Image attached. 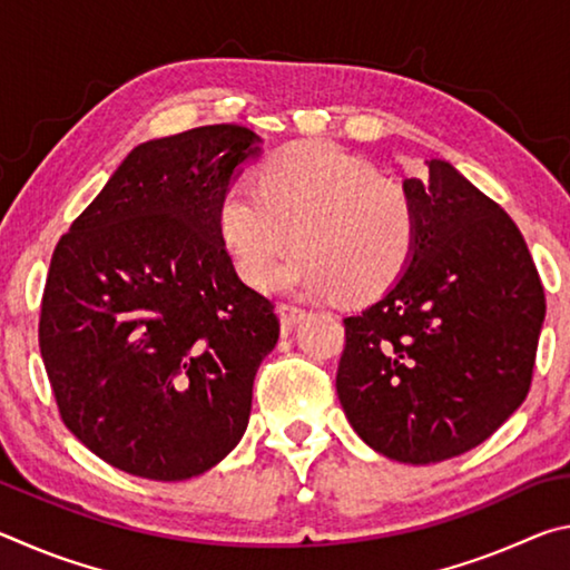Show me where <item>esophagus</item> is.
Wrapping results in <instances>:
<instances>
[{
    "mask_svg": "<svg viewBox=\"0 0 570 570\" xmlns=\"http://www.w3.org/2000/svg\"><path fill=\"white\" fill-rule=\"evenodd\" d=\"M304 308L302 306H294V304H278V320H282L284 332L294 330V326L304 320Z\"/></svg>",
    "mask_w": 570,
    "mask_h": 570,
    "instance_id": "1",
    "label": "esophagus"
}]
</instances>
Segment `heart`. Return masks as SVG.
<instances>
[{
	"mask_svg": "<svg viewBox=\"0 0 570 570\" xmlns=\"http://www.w3.org/2000/svg\"><path fill=\"white\" fill-rule=\"evenodd\" d=\"M218 228L244 282L298 294L366 298L407 266L417 218L397 183L334 142L304 140L274 153L250 180L228 183L218 200Z\"/></svg>",
	"mask_w": 570,
	"mask_h": 570,
	"instance_id": "1",
	"label": "heart"
}]
</instances>
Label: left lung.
Listing matches in <instances>:
<instances>
[{"instance_id": "obj_1", "label": "left lung", "mask_w": 570, "mask_h": 570, "mask_svg": "<svg viewBox=\"0 0 570 570\" xmlns=\"http://www.w3.org/2000/svg\"><path fill=\"white\" fill-rule=\"evenodd\" d=\"M404 180L417 236L380 302L344 320L336 394L384 458L430 465L478 448L528 397L546 294L503 208L445 160Z\"/></svg>"}]
</instances>
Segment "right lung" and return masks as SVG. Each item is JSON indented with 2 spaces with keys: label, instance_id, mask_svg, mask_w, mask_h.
Returning <instances> with one entry per match:
<instances>
[{
  "label": "right lung",
  "instance_id": "1",
  "mask_svg": "<svg viewBox=\"0 0 570 570\" xmlns=\"http://www.w3.org/2000/svg\"><path fill=\"white\" fill-rule=\"evenodd\" d=\"M258 150L240 125L142 142L52 254L40 352L57 410L130 475L196 478L246 432L278 316L238 278L218 200Z\"/></svg>",
  "mask_w": 570,
  "mask_h": 570
}]
</instances>
